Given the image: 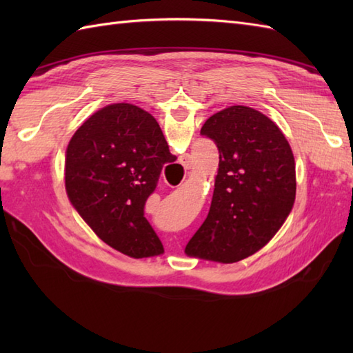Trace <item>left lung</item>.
<instances>
[{"label":"left lung","instance_id":"1","mask_svg":"<svg viewBox=\"0 0 353 353\" xmlns=\"http://www.w3.org/2000/svg\"><path fill=\"white\" fill-rule=\"evenodd\" d=\"M201 134L219 147L214 196L190 239L191 258L234 264L261 250L296 200V161L282 130L262 112L229 106L206 119Z\"/></svg>","mask_w":353,"mask_h":353}]
</instances>
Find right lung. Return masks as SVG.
I'll return each mask as SVG.
<instances>
[{
  "label": "right lung",
  "mask_w": 353,
  "mask_h": 353,
  "mask_svg": "<svg viewBox=\"0 0 353 353\" xmlns=\"http://www.w3.org/2000/svg\"><path fill=\"white\" fill-rule=\"evenodd\" d=\"M159 124L132 103L94 112L65 152L70 203L101 241L127 256H159L163 245L144 216L163 163L174 162Z\"/></svg>",
  "instance_id": "right-lung-1"
}]
</instances>
